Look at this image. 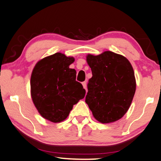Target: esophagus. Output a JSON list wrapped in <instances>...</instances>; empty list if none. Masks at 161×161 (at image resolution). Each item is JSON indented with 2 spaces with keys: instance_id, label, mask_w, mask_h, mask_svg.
<instances>
[{
  "instance_id": "1",
  "label": "esophagus",
  "mask_w": 161,
  "mask_h": 161,
  "mask_svg": "<svg viewBox=\"0 0 161 161\" xmlns=\"http://www.w3.org/2000/svg\"><path fill=\"white\" fill-rule=\"evenodd\" d=\"M82 85L83 86V88H85V89H86V81H84V82L82 83Z\"/></svg>"
}]
</instances>
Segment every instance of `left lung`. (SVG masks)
I'll use <instances>...</instances> for the list:
<instances>
[{
    "label": "left lung",
    "mask_w": 161,
    "mask_h": 161,
    "mask_svg": "<svg viewBox=\"0 0 161 161\" xmlns=\"http://www.w3.org/2000/svg\"><path fill=\"white\" fill-rule=\"evenodd\" d=\"M86 60L93 76L88 80L86 103L94 118L102 123L120 119L130 108L136 88L130 63L111 51L88 54Z\"/></svg>",
    "instance_id": "left-lung-1"
}]
</instances>
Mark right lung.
<instances>
[{
  "mask_svg": "<svg viewBox=\"0 0 161 161\" xmlns=\"http://www.w3.org/2000/svg\"><path fill=\"white\" fill-rule=\"evenodd\" d=\"M74 60L56 53L39 60L31 74L33 103L41 116L53 123L64 120L73 105L85 97L86 90L75 80V70L69 68Z\"/></svg>",
  "mask_w": 161,
  "mask_h": 161,
  "instance_id": "right-lung-1",
  "label": "right lung"
}]
</instances>
